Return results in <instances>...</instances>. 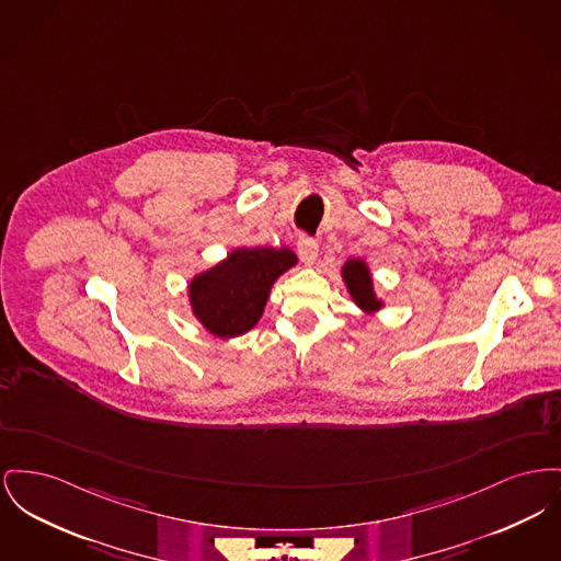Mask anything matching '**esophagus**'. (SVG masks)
<instances>
[{
	"label": "esophagus",
	"mask_w": 561,
	"mask_h": 561,
	"mask_svg": "<svg viewBox=\"0 0 561 561\" xmlns=\"http://www.w3.org/2000/svg\"><path fill=\"white\" fill-rule=\"evenodd\" d=\"M297 248L298 256H300L302 263H316V259H318V241H316V239H311V237H307V234H300V237H298Z\"/></svg>",
	"instance_id": "obj_1"
}]
</instances>
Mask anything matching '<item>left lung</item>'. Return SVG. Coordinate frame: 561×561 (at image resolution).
Masks as SVG:
<instances>
[{
  "label": "left lung",
  "mask_w": 561,
  "mask_h": 561,
  "mask_svg": "<svg viewBox=\"0 0 561 561\" xmlns=\"http://www.w3.org/2000/svg\"><path fill=\"white\" fill-rule=\"evenodd\" d=\"M343 282L347 286V293L352 300L366 311V313H375L383 307V300H379L373 288V277L368 271V264L363 259H350L341 268Z\"/></svg>",
  "instance_id": "1"
}]
</instances>
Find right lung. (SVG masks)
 Masks as SVG:
<instances>
[{"label":"right lung","mask_w":561,"mask_h":561,"mask_svg":"<svg viewBox=\"0 0 561 561\" xmlns=\"http://www.w3.org/2000/svg\"><path fill=\"white\" fill-rule=\"evenodd\" d=\"M297 264L290 248H237L222 263L193 277L191 307L203 329L232 339L254 329L271 286Z\"/></svg>","instance_id":"right-lung-1"}]
</instances>
